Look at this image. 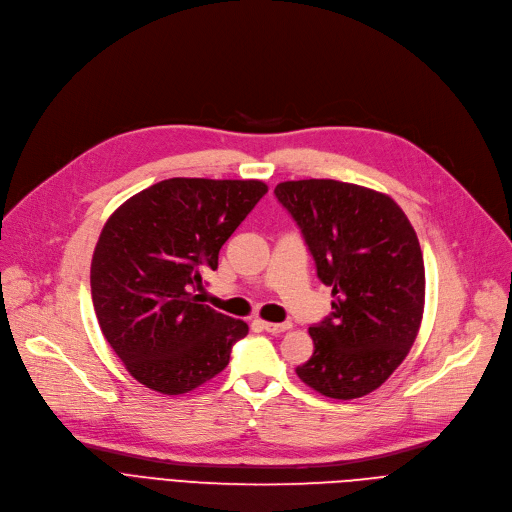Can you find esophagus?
I'll return each instance as SVG.
<instances>
[{
    "mask_svg": "<svg viewBox=\"0 0 512 512\" xmlns=\"http://www.w3.org/2000/svg\"><path fill=\"white\" fill-rule=\"evenodd\" d=\"M262 328L270 335H281V333H287V330H291L293 324L291 322H262Z\"/></svg>",
    "mask_w": 512,
    "mask_h": 512,
    "instance_id": "esophagus-1",
    "label": "esophagus"
}]
</instances>
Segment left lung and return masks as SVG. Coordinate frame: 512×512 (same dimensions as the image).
I'll return each mask as SVG.
<instances>
[{
  "label": "left lung",
  "mask_w": 512,
  "mask_h": 512,
  "mask_svg": "<svg viewBox=\"0 0 512 512\" xmlns=\"http://www.w3.org/2000/svg\"><path fill=\"white\" fill-rule=\"evenodd\" d=\"M275 196L302 229L333 312L310 326L314 353L295 372L316 393L357 399L407 357L424 316L426 270L417 235L386 194L335 182H283Z\"/></svg>",
  "instance_id": "1"
}]
</instances>
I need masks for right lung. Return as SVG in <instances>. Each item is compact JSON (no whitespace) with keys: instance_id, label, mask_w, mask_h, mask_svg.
I'll use <instances>...</instances> for the list:
<instances>
[{"instance_id":"add662e5","label":"right lung","mask_w":512,"mask_h":512,"mask_svg":"<svg viewBox=\"0 0 512 512\" xmlns=\"http://www.w3.org/2000/svg\"><path fill=\"white\" fill-rule=\"evenodd\" d=\"M266 192L258 179L171 177L107 219L90 293L107 343L140 384L184 395L227 368L248 324L198 304L194 291Z\"/></svg>"}]
</instances>
